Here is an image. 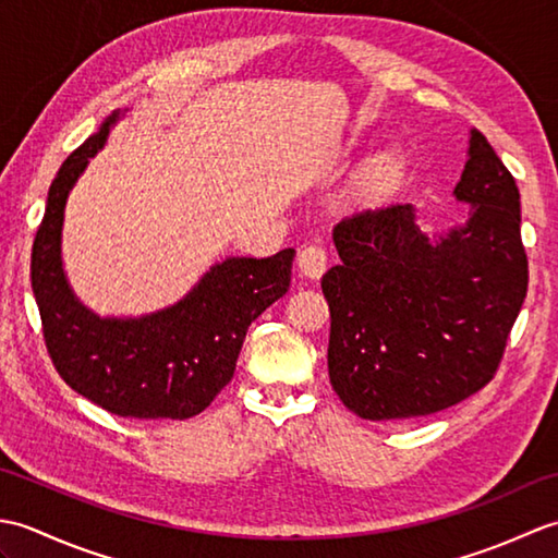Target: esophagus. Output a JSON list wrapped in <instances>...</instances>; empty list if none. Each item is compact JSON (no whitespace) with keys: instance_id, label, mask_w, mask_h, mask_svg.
Segmentation results:
<instances>
[{"instance_id":"34e87169","label":"esophagus","mask_w":558,"mask_h":558,"mask_svg":"<svg viewBox=\"0 0 558 558\" xmlns=\"http://www.w3.org/2000/svg\"><path fill=\"white\" fill-rule=\"evenodd\" d=\"M298 266L304 278L318 280L328 268V254L322 244H306L300 256H298Z\"/></svg>"}]
</instances>
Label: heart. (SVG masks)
Returning a JSON list of instances; mask_svg holds the SVG:
<instances>
[{
	"label": "heart",
	"instance_id": "obj_1",
	"mask_svg": "<svg viewBox=\"0 0 558 558\" xmlns=\"http://www.w3.org/2000/svg\"><path fill=\"white\" fill-rule=\"evenodd\" d=\"M398 170H400V162L393 156H388L376 165V174H381V177H393Z\"/></svg>",
	"mask_w": 558,
	"mask_h": 558
}]
</instances>
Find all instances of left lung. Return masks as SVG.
<instances>
[{
	"instance_id": "1",
	"label": "left lung",
	"mask_w": 558,
	"mask_h": 558,
	"mask_svg": "<svg viewBox=\"0 0 558 558\" xmlns=\"http://www.w3.org/2000/svg\"><path fill=\"white\" fill-rule=\"evenodd\" d=\"M456 198L470 218L420 230L410 204L354 210L333 228L330 386L362 420L434 414L487 386L527 294L520 192L489 141L470 132Z\"/></svg>"
}]
</instances>
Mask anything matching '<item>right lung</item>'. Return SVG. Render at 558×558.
Wrapping results in <instances>:
<instances>
[{
  "label": "right lung",
  "mask_w": 558,
  "mask_h": 558,
  "mask_svg": "<svg viewBox=\"0 0 558 558\" xmlns=\"http://www.w3.org/2000/svg\"><path fill=\"white\" fill-rule=\"evenodd\" d=\"M120 120L112 112L59 168L31 254V286L43 336L64 381L120 417L189 420L230 384L254 318L290 288L294 248L268 258L232 256L184 300L138 318H100L71 292L62 268V225L71 186Z\"/></svg>",
  "instance_id": "obj_1"
}]
</instances>
